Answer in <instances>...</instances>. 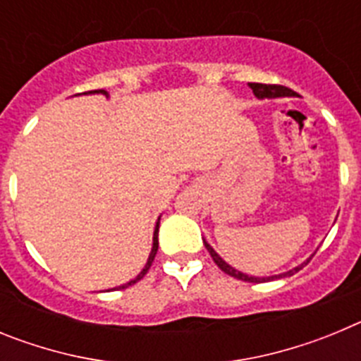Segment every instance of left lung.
<instances>
[{
	"instance_id": "obj_1",
	"label": "left lung",
	"mask_w": 361,
	"mask_h": 361,
	"mask_svg": "<svg viewBox=\"0 0 361 361\" xmlns=\"http://www.w3.org/2000/svg\"><path fill=\"white\" fill-rule=\"evenodd\" d=\"M250 88L253 90V94L257 95L258 99H275V97H295L296 92H293L291 88H288V86H282V85H262V82H250ZM204 245H206V250L209 251V255H212L213 262L216 264V266L220 267V269L224 271L226 275L229 276H235V279L238 280H244V282H267V280H275V279H283V276H291L295 275V273H298L300 269L304 266H307V262H304L302 266L295 267V269L291 271H286V273H282V275H275V276H250L245 275V273H242V271H237L235 267L229 266L228 262H224L222 258L219 257V253H216L215 250H213L212 245L208 244V242L204 240Z\"/></svg>"
}]
</instances>
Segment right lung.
<instances>
[{
  "instance_id": "add662e5",
  "label": "right lung",
  "mask_w": 361,
  "mask_h": 361,
  "mask_svg": "<svg viewBox=\"0 0 361 361\" xmlns=\"http://www.w3.org/2000/svg\"><path fill=\"white\" fill-rule=\"evenodd\" d=\"M85 94H103L106 95L108 97V92L106 90H92V92H85ZM159 220H161V216H159ZM159 220H157V226H155V231H153V245H152V253H149L148 257V262H146V266L142 267V271L139 273V275L135 276L133 280H130L128 283H124V286H119V288H114V289H124V288H130V286H133V283H137L139 280L142 279V276L148 273V269L152 267V262H153V258H155V255H157V250H159Z\"/></svg>"
}]
</instances>
